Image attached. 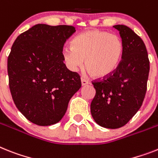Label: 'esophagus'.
<instances>
[{"instance_id":"obj_1","label":"esophagus","mask_w":158,"mask_h":158,"mask_svg":"<svg viewBox=\"0 0 158 158\" xmlns=\"http://www.w3.org/2000/svg\"><path fill=\"white\" fill-rule=\"evenodd\" d=\"M81 83H82V86H85V85H87V84H88V83H89V82L87 81V79H85L84 78H83V77H82Z\"/></svg>"}]
</instances>
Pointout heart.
<instances>
[{
  "label": "heart",
  "mask_w": 158,
  "mask_h": 158,
  "mask_svg": "<svg viewBox=\"0 0 158 158\" xmlns=\"http://www.w3.org/2000/svg\"><path fill=\"white\" fill-rule=\"evenodd\" d=\"M124 44L116 34L99 30L83 32L72 40V47L63 50L65 63L75 71L83 66L91 75L104 78L112 75L120 64Z\"/></svg>",
  "instance_id": "1"
}]
</instances>
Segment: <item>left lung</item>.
Segmentation results:
<instances>
[{
    "label": "left lung",
    "instance_id": "8db88e82",
    "mask_svg": "<svg viewBox=\"0 0 158 158\" xmlns=\"http://www.w3.org/2000/svg\"><path fill=\"white\" fill-rule=\"evenodd\" d=\"M113 27L120 32L123 56L112 75L92 82L95 95L91 104L94 120L100 126L112 129L125 125L140 109L149 73L148 53L142 39L128 26Z\"/></svg>",
    "mask_w": 158,
    "mask_h": 158
}]
</instances>
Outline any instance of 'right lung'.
I'll return each instance as SVG.
<instances>
[{
  "mask_svg": "<svg viewBox=\"0 0 158 158\" xmlns=\"http://www.w3.org/2000/svg\"><path fill=\"white\" fill-rule=\"evenodd\" d=\"M75 32L71 26L38 24L13 44L7 65L9 89L16 107L34 124L60 121L81 87L79 74L63 63V46Z\"/></svg>",
  "mask_w": 158,
  "mask_h": 158,
  "instance_id": "1",
  "label": "right lung"
}]
</instances>
